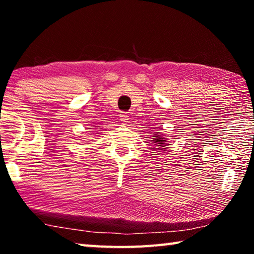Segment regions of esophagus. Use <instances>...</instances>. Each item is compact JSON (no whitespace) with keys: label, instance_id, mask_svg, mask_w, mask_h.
<instances>
[{"label":"esophagus","instance_id":"obj_1","mask_svg":"<svg viewBox=\"0 0 254 254\" xmlns=\"http://www.w3.org/2000/svg\"><path fill=\"white\" fill-rule=\"evenodd\" d=\"M120 120H121V122L127 124L128 122V120H130V118H128V115L127 113H122L120 114Z\"/></svg>","mask_w":254,"mask_h":254}]
</instances>
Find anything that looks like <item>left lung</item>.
<instances>
[{"label": "left lung", "mask_w": 254, "mask_h": 254, "mask_svg": "<svg viewBox=\"0 0 254 254\" xmlns=\"http://www.w3.org/2000/svg\"><path fill=\"white\" fill-rule=\"evenodd\" d=\"M152 139L153 140H151L152 142L154 143V144H157V149H159V150H162V149H165V148H167L166 147V142H167V137H163V136H161V134L159 132H157V134H153V136H152Z\"/></svg>", "instance_id": "8db88e82"}]
</instances>
